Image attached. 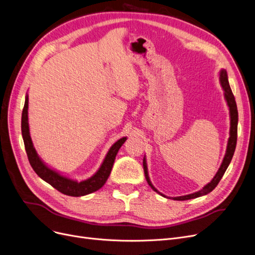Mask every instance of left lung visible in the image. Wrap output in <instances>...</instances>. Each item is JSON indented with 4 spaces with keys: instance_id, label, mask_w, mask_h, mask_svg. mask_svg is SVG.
Returning a JSON list of instances; mask_svg holds the SVG:
<instances>
[{
    "instance_id": "obj_1",
    "label": "left lung",
    "mask_w": 255,
    "mask_h": 255,
    "mask_svg": "<svg viewBox=\"0 0 255 255\" xmlns=\"http://www.w3.org/2000/svg\"><path fill=\"white\" fill-rule=\"evenodd\" d=\"M220 80H221V85L222 88L224 90V92H225V98L227 100V105L229 107V111H230V137L228 140V145H227V150H226V155L224 157V160L222 162V165L219 168L217 175L215 176L211 180L210 183L206 186L203 187V189L195 192V193H191V195H187V196H183V197H177L174 198V200L177 201H185V200H190V199H195V198H199L201 196H204L209 193L210 191H212L217 187V185L219 184V182L221 181L222 177L225 174V171L228 167V165L230 164L231 159L233 157L234 154V150H236V146H237V140H238V120H239V113H238V108H237V103H236V99H234V95L231 91V88L229 86L228 83V76H227V72L226 70H222L221 73H220ZM143 169H144V175H145V179L148 183V185L154 189L156 192L160 193L161 196H163L161 192H159L154 186H152L151 182L149 181L148 178V174H147V167H146V162L145 159H143ZM164 197V196H163Z\"/></svg>"
}]
</instances>
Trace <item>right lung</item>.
Instances as JSON below:
<instances>
[{
    "label": "right lung",
    "instance_id": "add662e5",
    "mask_svg": "<svg viewBox=\"0 0 255 255\" xmlns=\"http://www.w3.org/2000/svg\"><path fill=\"white\" fill-rule=\"evenodd\" d=\"M22 135H23L25 149L27 152L28 160L30 162V165L32 166L33 170L36 172L37 176L39 178H42L47 183H49L51 186H53L59 192L71 197H81V196L89 195V193L94 192L105 185V183L107 182L111 174L112 167H113L117 152L121 147V145L124 144L127 140V138L124 137L119 139L113 145H112V147L110 148L109 152L107 154V157L103 162V164H101L100 168L93 177H91L90 179L85 181L76 182L60 176L56 171L50 169L48 166L44 164L43 161L38 158L29 134L28 96H26L25 106L22 113Z\"/></svg>",
    "mask_w": 255,
    "mask_h": 255
}]
</instances>
